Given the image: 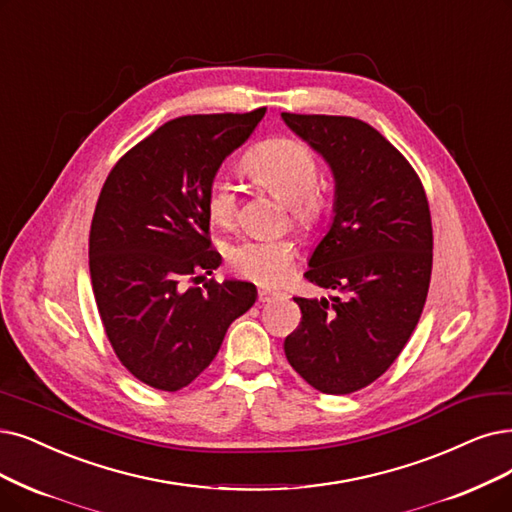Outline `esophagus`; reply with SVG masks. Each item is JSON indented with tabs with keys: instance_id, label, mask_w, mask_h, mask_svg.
Masks as SVG:
<instances>
[{
	"instance_id": "obj_1",
	"label": "esophagus",
	"mask_w": 512,
	"mask_h": 512,
	"mask_svg": "<svg viewBox=\"0 0 512 512\" xmlns=\"http://www.w3.org/2000/svg\"><path fill=\"white\" fill-rule=\"evenodd\" d=\"M283 294L277 290H269V288H260L258 290V302H273L277 298H281Z\"/></svg>"
}]
</instances>
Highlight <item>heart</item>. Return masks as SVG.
I'll list each match as a JSON object with an SVG mask.
<instances>
[{"label": "heart", "mask_w": 512, "mask_h": 512, "mask_svg": "<svg viewBox=\"0 0 512 512\" xmlns=\"http://www.w3.org/2000/svg\"><path fill=\"white\" fill-rule=\"evenodd\" d=\"M243 168L262 189L288 203L298 227L311 229L325 216L327 193L317 185L321 163L300 140L288 136L267 138L243 157ZM239 197L227 176H214L206 191V214L212 224L229 229L237 218ZM296 256L288 239H239L227 248L231 269L256 283L275 285L290 273Z\"/></svg>", "instance_id": "obj_1"}]
</instances>
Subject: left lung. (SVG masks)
<instances>
[{
	"mask_svg": "<svg viewBox=\"0 0 512 512\" xmlns=\"http://www.w3.org/2000/svg\"><path fill=\"white\" fill-rule=\"evenodd\" d=\"M336 178V216L304 279L332 298H294L300 325L283 351L325 395L380 378L422 315L433 271V224L422 182L378 130L355 117L281 113Z\"/></svg>",
	"mask_w": 512,
	"mask_h": 512,
	"instance_id": "left-lung-1",
	"label": "left lung"
}]
</instances>
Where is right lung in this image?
Instances as JSON below:
<instances>
[{
  "mask_svg": "<svg viewBox=\"0 0 512 512\" xmlns=\"http://www.w3.org/2000/svg\"><path fill=\"white\" fill-rule=\"evenodd\" d=\"M264 111L168 121L115 163L98 195L90 227L98 315L121 365L157 391L189 386L256 302L252 283L199 273L220 264L208 239L210 180Z\"/></svg>",
  "mask_w": 512,
  "mask_h": 512,
  "instance_id": "add662e5",
  "label": "right lung"
}]
</instances>
